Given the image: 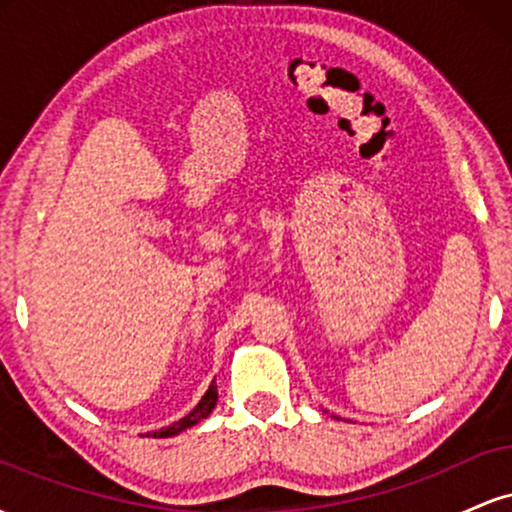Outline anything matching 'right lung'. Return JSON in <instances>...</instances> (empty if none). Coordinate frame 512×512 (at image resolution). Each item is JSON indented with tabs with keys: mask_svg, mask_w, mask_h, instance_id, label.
<instances>
[{
	"mask_svg": "<svg viewBox=\"0 0 512 512\" xmlns=\"http://www.w3.org/2000/svg\"><path fill=\"white\" fill-rule=\"evenodd\" d=\"M216 399H219V392H216V383H211L209 390L204 392V397L199 399V404H197L195 409L190 411V414L182 416L180 421H175V424H170V426H166V428H158V431L146 433V438H149V436H151V438H173V436H178V433L187 431V428L197 426L199 421L207 419V416L211 414V409L216 407Z\"/></svg>",
	"mask_w": 512,
	"mask_h": 512,
	"instance_id": "obj_1",
	"label": "right lung"
}]
</instances>
